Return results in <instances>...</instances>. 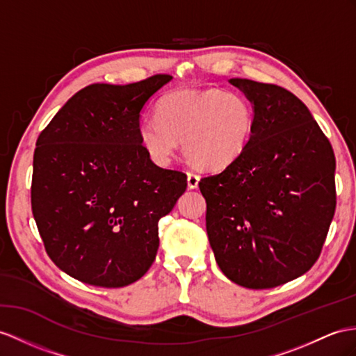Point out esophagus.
Instances as JSON below:
<instances>
[{
  "label": "esophagus",
  "instance_id": "34e87169",
  "mask_svg": "<svg viewBox=\"0 0 356 356\" xmlns=\"http://www.w3.org/2000/svg\"><path fill=\"white\" fill-rule=\"evenodd\" d=\"M199 179H201V177H199L197 173L188 172V173H187V186H188V188H197Z\"/></svg>",
  "mask_w": 356,
  "mask_h": 356
}]
</instances>
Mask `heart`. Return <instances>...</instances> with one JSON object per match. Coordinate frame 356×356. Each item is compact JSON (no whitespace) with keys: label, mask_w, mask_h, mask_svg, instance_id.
Here are the masks:
<instances>
[{"label":"heart","mask_w":356,"mask_h":356,"mask_svg":"<svg viewBox=\"0 0 356 356\" xmlns=\"http://www.w3.org/2000/svg\"><path fill=\"white\" fill-rule=\"evenodd\" d=\"M255 113L245 97L220 89L181 90L164 97L157 116L145 118L138 138L149 159L166 166L179 148L196 166L218 170L245 152Z\"/></svg>","instance_id":"heart-1"}]
</instances>
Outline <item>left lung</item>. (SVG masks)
Returning a JSON list of instances; mask_svg holds the SVG:
<instances>
[{
    "label": "left lung",
    "instance_id": "left-lung-1",
    "mask_svg": "<svg viewBox=\"0 0 356 356\" xmlns=\"http://www.w3.org/2000/svg\"><path fill=\"white\" fill-rule=\"evenodd\" d=\"M254 106L245 152L199 181L216 263L241 287L299 278L322 252L337 204L335 155L298 97L276 84L231 78Z\"/></svg>",
    "mask_w": 356,
    "mask_h": 356
}]
</instances>
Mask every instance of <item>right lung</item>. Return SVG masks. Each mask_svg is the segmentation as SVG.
Segmentation results:
<instances>
[{"instance_id": "obj_1", "label": "right lung", "mask_w": 356, "mask_h": 356, "mask_svg": "<svg viewBox=\"0 0 356 356\" xmlns=\"http://www.w3.org/2000/svg\"><path fill=\"white\" fill-rule=\"evenodd\" d=\"M170 80L90 84L38 137L33 216L49 258L78 281L125 287L154 263L159 220L186 192L187 175L149 159L138 125L145 104Z\"/></svg>"}]
</instances>
